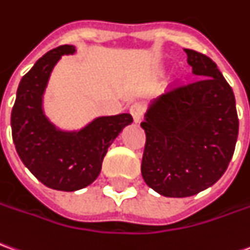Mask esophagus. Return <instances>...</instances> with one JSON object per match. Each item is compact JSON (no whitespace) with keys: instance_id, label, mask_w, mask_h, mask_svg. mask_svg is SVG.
<instances>
[{"instance_id":"1","label":"esophagus","mask_w":250,"mask_h":250,"mask_svg":"<svg viewBox=\"0 0 250 250\" xmlns=\"http://www.w3.org/2000/svg\"><path fill=\"white\" fill-rule=\"evenodd\" d=\"M142 112H143V108L142 105L139 104V103H135V104H132L130 108V113L131 116H132V119L135 123H139L141 122V118H142Z\"/></svg>"}]
</instances>
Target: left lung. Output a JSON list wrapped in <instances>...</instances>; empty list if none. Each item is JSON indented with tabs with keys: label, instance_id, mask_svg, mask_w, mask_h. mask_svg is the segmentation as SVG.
I'll return each mask as SVG.
<instances>
[{
	"label": "left lung",
	"instance_id": "obj_1",
	"mask_svg": "<svg viewBox=\"0 0 250 250\" xmlns=\"http://www.w3.org/2000/svg\"><path fill=\"white\" fill-rule=\"evenodd\" d=\"M198 81L150 101L141 172L167 198H187L214 186L226 172L238 138L235 97L215 62L186 50Z\"/></svg>",
	"mask_w": 250,
	"mask_h": 250
}]
</instances>
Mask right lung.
Masks as SVG:
<instances>
[{
	"label": "right lung",
	"mask_w": 250,
	"mask_h": 250,
	"mask_svg": "<svg viewBox=\"0 0 250 250\" xmlns=\"http://www.w3.org/2000/svg\"><path fill=\"white\" fill-rule=\"evenodd\" d=\"M76 47H57L36 61L19 83L12 116L17 154L40 183L57 191L73 192L90 186L100 174L108 147L125 125L130 113L97 116L77 130H64L44 112V93L51 73Z\"/></svg>",
	"instance_id": "add662e5"
}]
</instances>
